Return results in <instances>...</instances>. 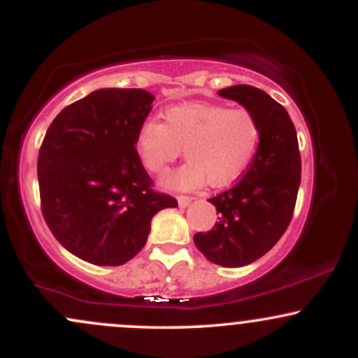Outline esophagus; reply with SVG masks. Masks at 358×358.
<instances>
[{"label":"esophagus","instance_id":"34e87169","mask_svg":"<svg viewBox=\"0 0 358 358\" xmlns=\"http://www.w3.org/2000/svg\"><path fill=\"white\" fill-rule=\"evenodd\" d=\"M192 196H178V205H180V207H182V208H187L188 207V205H190L192 203Z\"/></svg>","mask_w":358,"mask_h":358}]
</instances>
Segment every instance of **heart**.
<instances>
[{"label":"heart","instance_id":"1","mask_svg":"<svg viewBox=\"0 0 358 358\" xmlns=\"http://www.w3.org/2000/svg\"><path fill=\"white\" fill-rule=\"evenodd\" d=\"M165 124L143 122L136 150L151 173L165 175L180 155L188 159L163 180L170 190H195L231 185L252 159L261 136L257 119L248 109L213 102H183L163 114Z\"/></svg>","mask_w":358,"mask_h":358}]
</instances>
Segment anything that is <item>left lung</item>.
<instances>
[{
	"instance_id": "obj_1",
	"label": "left lung",
	"mask_w": 358,
	"mask_h": 358,
	"mask_svg": "<svg viewBox=\"0 0 358 358\" xmlns=\"http://www.w3.org/2000/svg\"><path fill=\"white\" fill-rule=\"evenodd\" d=\"M219 96L250 110L261 136L241 182L208 200L219 220L210 232L195 234L193 242L213 264L241 268L264 256L293 219L301 156L289 114L269 94L241 84L220 89Z\"/></svg>"
}]
</instances>
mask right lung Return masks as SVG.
Wrapping results in <instances>:
<instances>
[{"instance_id": "right-lung-1", "label": "right lung", "mask_w": 358, "mask_h": 358, "mask_svg": "<svg viewBox=\"0 0 358 358\" xmlns=\"http://www.w3.org/2000/svg\"><path fill=\"white\" fill-rule=\"evenodd\" d=\"M143 89H99L60 110L38 153L42 212L69 252L121 266L145 248L151 219L176 207L151 190L136 134L153 109Z\"/></svg>"}]
</instances>
